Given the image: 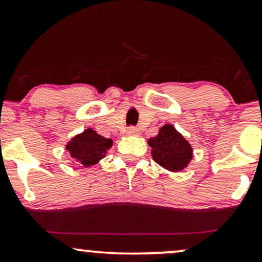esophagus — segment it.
<instances>
[{"instance_id":"34e87169","label":"esophagus","mask_w":262,"mask_h":262,"mask_svg":"<svg viewBox=\"0 0 262 262\" xmlns=\"http://www.w3.org/2000/svg\"><path fill=\"white\" fill-rule=\"evenodd\" d=\"M128 135H132V137H138L139 135V129L137 127H129L127 129Z\"/></svg>"}]
</instances>
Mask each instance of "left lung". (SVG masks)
Listing matches in <instances>:
<instances>
[{
  "mask_svg": "<svg viewBox=\"0 0 262 262\" xmlns=\"http://www.w3.org/2000/svg\"><path fill=\"white\" fill-rule=\"evenodd\" d=\"M147 142L154 161L170 171L183 170L193 157L191 145L171 124H164Z\"/></svg>",
  "mask_w": 262,
  "mask_h": 262,
  "instance_id": "left-lung-1",
  "label": "left lung"
}]
</instances>
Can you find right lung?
<instances>
[{"label": "right lung", "instance_id": "add662e5", "mask_svg": "<svg viewBox=\"0 0 262 262\" xmlns=\"http://www.w3.org/2000/svg\"><path fill=\"white\" fill-rule=\"evenodd\" d=\"M111 146V139L101 137L92 128H88L81 134L75 135L66 144V150L75 162L83 167H91L102 160Z\"/></svg>", "mask_w": 262, "mask_h": 262}]
</instances>
